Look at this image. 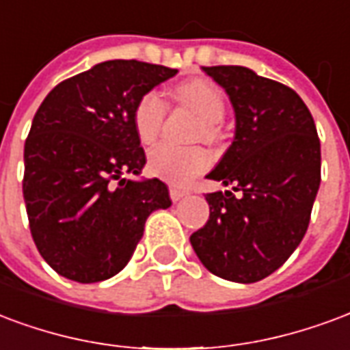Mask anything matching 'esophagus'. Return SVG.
Segmentation results:
<instances>
[{
  "label": "esophagus",
  "mask_w": 350,
  "mask_h": 350,
  "mask_svg": "<svg viewBox=\"0 0 350 350\" xmlns=\"http://www.w3.org/2000/svg\"><path fill=\"white\" fill-rule=\"evenodd\" d=\"M186 193H188L186 190H180L177 186H172V188H170V198H172V201H175V203L183 200Z\"/></svg>",
  "instance_id": "obj_1"
}]
</instances>
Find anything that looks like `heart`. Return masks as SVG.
<instances>
[{
	"label": "heart",
	"mask_w": 350,
	"mask_h": 350,
	"mask_svg": "<svg viewBox=\"0 0 350 350\" xmlns=\"http://www.w3.org/2000/svg\"><path fill=\"white\" fill-rule=\"evenodd\" d=\"M177 94L203 121V136H216V124L226 116V100L221 89L208 80H192L180 83ZM165 116V102L157 91L144 94L134 109V129L139 142L152 144L160 134ZM211 164V154L203 147H177L158 144L149 152V170L152 175L173 185H186Z\"/></svg>",
	"instance_id": "b5f03b06"
}]
</instances>
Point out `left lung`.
I'll use <instances>...</instances> for the list:
<instances>
[{
    "instance_id": "left-lung-1",
    "label": "left lung",
    "mask_w": 350,
    "mask_h": 350,
    "mask_svg": "<svg viewBox=\"0 0 350 350\" xmlns=\"http://www.w3.org/2000/svg\"><path fill=\"white\" fill-rule=\"evenodd\" d=\"M203 72L234 111L233 144L206 175L231 190L206 193L211 216L190 242L214 276L259 282L304 239L321 185L317 129L304 100L283 83L233 65Z\"/></svg>"
}]
</instances>
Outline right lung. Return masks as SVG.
I'll list each match as a JSON object with an SVG mask.
<instances>
[{
  "label": "right lung",
  "mask_w": 350,
  "mask_h": 350,
  "mask_svg": "<svg viewBox=\"0 0 350 350\" xmlns=\"http://www.w3.org/2000/svg\"><path fill=\"white\" fill-rule=\"evenodd\" d=\"M175 74L142 61H104L61 81L37 109L22 188L35 246L59 276L80 283L116 276L147 218L172 206L162 180L134 178L145 167L134 109Z\"/></svg>",
  "instance_id": "obj_1"
}]
</instances>
